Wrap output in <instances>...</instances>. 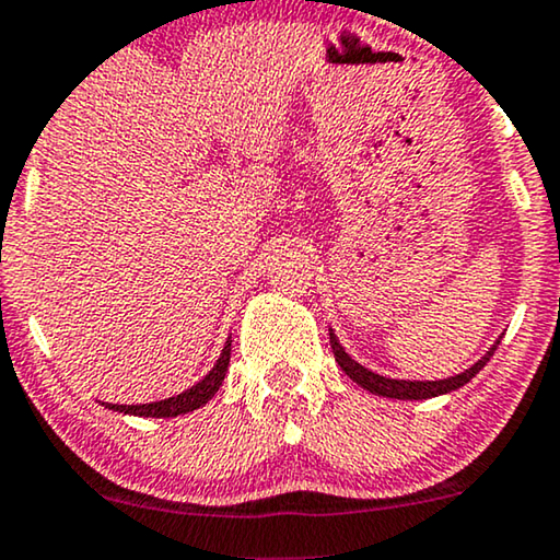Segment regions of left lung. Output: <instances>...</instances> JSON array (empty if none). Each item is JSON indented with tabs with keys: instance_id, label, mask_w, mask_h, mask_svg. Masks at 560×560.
<instances>
[{
	"instance_id": "obj_1",
	"label": "left lung",
	"mask_w": 560,
	"mask_h": 560,
	"mask_svg": "<svg viewBox=\"0 0 560 560\" xmlns=\"http://www.w3.org/2000/svg\"><path fill=\"white\" fill-rule=\"evenodd\" d=\"M329 345H332V352H335V360L337 365H340L345 373H348L352 381H355L360 388H365L373 393V396H383V398H398V400H427V398H436V396H444V393H452L456 388H462V385H467L471 377H475L479 370H482L490 358L494 355V350H498L500 340L492 345L490 350L485 352L482 358H479L475 365L464 370L459 375H452V377H444V381H398V377H385V375H377L373 370H368L365 365H360L358 360H352L345 348L337 340V335L329 329Z\"/></svg>"
}]
</instances>
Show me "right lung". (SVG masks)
<instances>
[{
  "label": "right lung",
  "instance_id": "1",
  "mask_svg": "<svg viewBox=\"0 0 560 560\" xmlns=\"http://www.w3.org/2000/svg\"><path fill=\"white\" fill-rule=\"evenodd\" d=\"M228 362H231V337H228L223 352L208 375L202 377L200 383H195L192 388H187L179 393V396L164 398V400H154V404H139V406H124V404H101L112 411L119 413H131V416H147V419H172V416L179 413H190L195 408H200L208 404V400L215 396L220 385L225 381V370Z\"/></svg>",
  "mask_w": 560,
  "mask_h": 560
}]
</instances>
